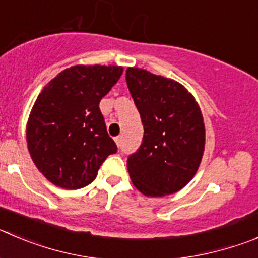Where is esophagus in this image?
Masks as SVG:
<instances>
[{"label": "esophagus", "mask_w": 258, "mask_h": 258, "mask_svg": "<svg viewBox=\"0 0 258 258\" xmlns=\"http://www.w3.org/2000/svg\"><path fill=\"white\" fill-rule=\"evenodd\" d=\"M114 141H115V144H117V146H121V143H122V136H117V137H114Z\"/></svg>", "instance_id": "1"}]
</instances>
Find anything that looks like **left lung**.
<instances>
[{"mask_svg":"<svg viewBox=\"0 0 258 258\" xmlns=\"http://www.w3.org/2000/svg\"><path fill=\"white\" fill-rule=\"evenodd\" d=\"M126 81L144 124L140 148L127 159L132 183L146 196L174 194L194 178L204 154L199 104L179 83L146 70L128 67Z\"/></svg>","mask_w":258,"mask_h":258,"instance_id":"1","label":"left lung"}]
</instances>
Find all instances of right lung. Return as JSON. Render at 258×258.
Instances as JSON below:
<instances>
[{"mask_svg": "<svg viewBox=\"0 0 258 258\" xmlns=\"http://www.w3.org/2000/svg\"><path fill=\"white\" fill-rule=\"evenodd\" d=\"M122 71L119 66H72L38 95L26 141L34 164L53 184L83 188L95 179L107 156L117 153L99 103Z\"/></svg>", "mask_w": 258, "mask_h": 258, "instance_id": "add662e5", "label": "right lung"}]
</instances>
